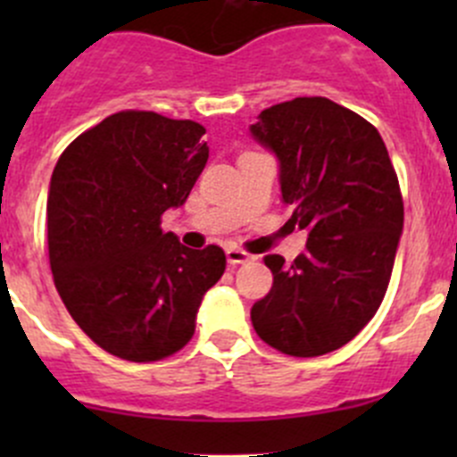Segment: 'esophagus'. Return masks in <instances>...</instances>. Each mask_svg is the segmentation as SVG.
<instances>
[{
    "label": "esophagus",
    "instance_id": "1",
    "mask_svg": "<svg viewBox=\"0 0 457 457\" xmlns=\"http://www.w3.org/2000/svg\"><path fill=\"white\" fill-rule=\"evenodd\" d=\"M225 258H228L229 265H241V262L252 261V256L247 254V252L238 250V247H228V250H225Z\"/></svg>",
    "mask_w": 457,
    "mask_h": 457
}]
</instances>
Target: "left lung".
Wrapping results in <instances>:
<instances>
[{
    "label": "left lung",
    "mask_w": 457,
    "mask_h": 457,
    "mask_svg": "<svg viewBox=\"0 0 457 457\" xmlns=\"http://www.w3.org/2000/svg\"><path fill=\"white\" fill-rule=\"evenodd\" d=\"M250 132L278 159L289 223L307 229L292 265L265 256L274 285L252 307V325L278 352L322 356L347 345L385 298L404 223L398 177L376 128L325 96L271 105Z\"/></svg>",
    "instance_id": "8db88e82"
}]
</instances>
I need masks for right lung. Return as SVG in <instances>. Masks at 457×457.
<instances>
[{
  "label": "right lung",
  "instance_id": "add662e5",
  "mask_svg": "<svg viewBox=\"0 0 457 457\" xmlns=\"http://www.w3.org/2000/svg\"><path fill=\"white\" fill-rule=\"evenodd\" d=\"M196 121L110 114L53 170L46 205L54 285L77 325L112 356L152 362L195 336L203 296L225 271L220 247L190 250L161 229L210 156Z\"/></svg>",
  "mask_w": 457,
  "mask_h": 457
}]
</instances>
